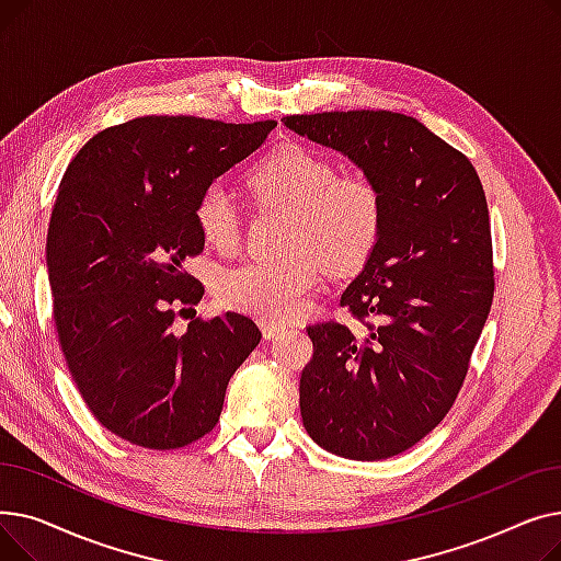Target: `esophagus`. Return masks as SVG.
I'll use <instances>...</instances> for the list:
<instances>
[{
    "mask_svg": "<svg viewBox=\"0 0 561 561\" xmlns=\"http://www.w3.org/2000/svg\"><path fill=\"white\" fill-rule=\"evenodd\" d=\"M284 330H286V325H282V322H261V332H263L265 339H275Z\"/></svg>",
    "mask_w": 561,
    "mask_h": 561,
    "instance_id": "obj_1",
    "label": "esophagus"
}]
</instances>
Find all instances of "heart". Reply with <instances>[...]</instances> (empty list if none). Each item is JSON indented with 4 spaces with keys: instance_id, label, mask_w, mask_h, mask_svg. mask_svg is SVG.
I'll list each match as a JSON object with an SVG mask.
<instances>
[{
    "instance_id": "obj_1",
    "label": "heart",
    "mask_w": 561,
    "mask_h": 561,
    "mask_svg": "<svg viewBox=\"0 0 561 561\" xmlns=\"http://www.w3.org/2000/svg\"><path fill=\"white\" fill-rule=\"evenodd\" d=\"M252 199L286 211L277 261H245L216 279L220 305L263 322H284L307 309L322 265L332 275L362 271L385 229V195L366 172L339 174L336 163L288 142L245 174ZM206 245L229 252L239 243L241 216L225 186H206L193 206Z\"/></svg>"
}]
</instances>
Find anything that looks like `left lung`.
<instances>
[{"label":"left lung","instance_id":"8db88e82","mask_svg":"<svg viewBox=\"0 0 561 561\" xmlns=\"http://www.w3.org/2000/svg\"><path fill=\"white\" fill-rule=\"evenodd\" d=\"M282 123L355 161L385 195V229L341 296L359 334L307 328L300 411L320 448L357 461L416 446L446 419L493 302V245L480 176L416 117L325 111Z\"/></svg>","mask_w":561,"mask_h":561}]
</instances>
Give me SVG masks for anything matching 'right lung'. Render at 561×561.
<instances>
[{"label": "right lung", "mask_w": 561, "mask_h": 561, "mask_svg": "<svg viewBox=\"0 0 561 561\" xmlns=\"http://www.w3.org/2000/svg\"><path fill=\"white\" fill-rule=\"evenodd\" d=\"M275 127L134 117L88 140L58 186L47 229L58 343L93 416L134 446L176 450L209 434L261 341L233 311L191 318L184 334L172 325L204 296L184 268L204 250L197 195Z\"/></svg>", "instance_id": "obj_1"}]
</instances>
